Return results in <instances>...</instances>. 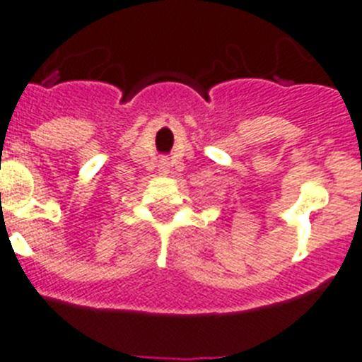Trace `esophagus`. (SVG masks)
I'll list each match as a JSON object with an SVG mask.
<instances>
[{
  "instance_id": "34e87169",
  "label": "esophagus",
  "mask_w": 362,
  "mask_h": 362,
  "mask_svg": "<svg viewBox=\"0 0 362 362\" xmlns=\"http://www.w3.org/2000/svg\"><path fill=\"white\" fill-rule=\"evenodd\" d=\"M159 167H161V170H163V172H167V170H168V161H167V159H163V161H161V165H159Z\"/></svg>"
}]
</instances>
